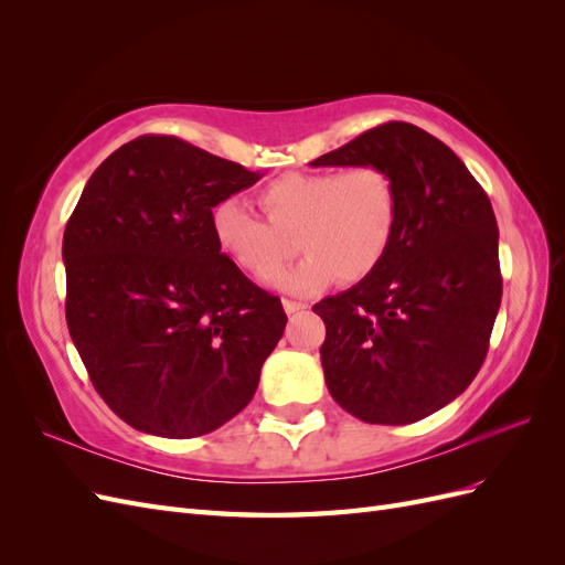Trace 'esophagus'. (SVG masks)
Masks as SVG:
<instances>
[{"instance_id": "1", "label": "esophagus", "mask_w": 565, "mask_h": 565, "mask_svg": "<svg viewBox=\"0 0 565 565\" xmlns=\"http://www.w3.org/2000/svg\"><path fill=\"white\" fill-rule=\"evenodd\" d=\"M282 309H285V313H287V316H292V313L303 311V309H306V303H301V301H292V299H282Z\"/></svg>"}]
</instances>
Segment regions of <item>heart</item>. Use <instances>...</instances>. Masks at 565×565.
<instances>
[{
	"mask_svg": "<svg viewBox=\"0 0 565 565\" xmlns=\"http://www.w3.org/2000/svg\"><path fill=\"white\" fill-rule=\"evenodd\" d=\"M266 218L233 198L212 207L216 247L249 276L266 280L292 256L303 259L273 280L289 295H313L334 278L361 282L380 268L398 231L401 198L393 177L380 164L347 172H289L266 183L259 195Z\"/></svg>",
	"mask_w": 565,
	"mask_h": 565,
	"instance_id": "b5f03b06",
	"label": "heart"
}]
</instances>
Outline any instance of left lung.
Wrapping results in <instances>:
<instances>
[{
  "mask_svg": "<svg viewBox=\"0 0 565 565\" xmlns=\"http://www.w3.org/2000/svg\"><path fill=\"white\" fill-rule=\"evenodd\" d=\"M380 164L401 216L380 268L322 299L320 363L332 398L367 424H413L481 370L502 301L498 221L478 181L436 136L386 122L311 167Z\"/></svg>",
  "mask_w": 565,
  "mask_h": 565,
  "instance_id": "8db88e82",
  "label": "left lung"
}]
</instances>
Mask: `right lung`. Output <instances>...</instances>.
I'll list each match as a JSON object with an SVG mask.
<instances>
[{
    "label": "right lung",
    "mask_w": 565,
    "mask_h": 565,
    "mask_svg": "<svg viewBox=\"0 0 565 565\" xmlns=\"http://www.w3.org/2000/svg\"><path fill=\"white\" fill-rule=\"evenodd\" d=\"M262 177L139 136L84 185L63 233L65 320L94 388L136 431L204 436L259 386L287 316L221 254L210 214Z\"/></svg>",
    "instance_id": "right-lung-1"
}]
</instances>
